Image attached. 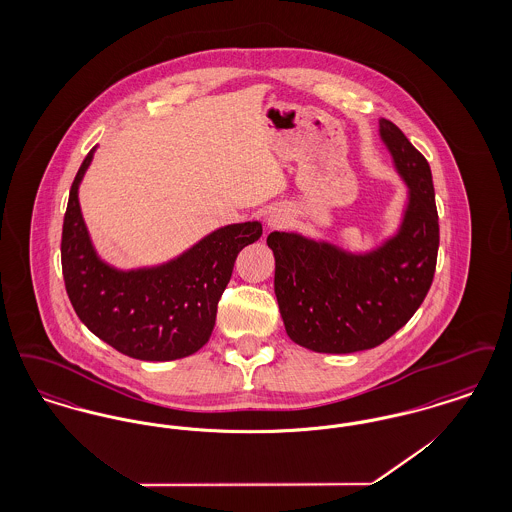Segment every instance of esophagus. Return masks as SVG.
I'll return each mask as SVG.
<instances>
[{
  "mask_svg": "<svg viewBox=\"0 0 512 512\" xmlns=\"http://www.w3.org/2000/svg\"><path fill=\"white\" fill-rule=\"evenodd\" d=\"M288 220H290V215L282 207H274L267 215L268 228H282L288 224Z\"/></svg>",
  "mask_w": 512,
  "mask_h": 512,
  "instance_id": "34e87169",
  "label": "esophagus"
}]
</instances>
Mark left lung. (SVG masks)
Here are the masks:
<instances>
[{
  "instance_id": "left-lung-1",
  "label": "left lung",
  "mask_w": 512,
  "mask_h": 512,
  "mask_svg": "<svg viewBox=\"0 0 512 512\" xmlns=\"http://www.w3.org/2000/svg\"><path fill=\"white\" fill-rule=\"evenodd\" d=\"M378 132L407 186L391 236L351 251L299 232L268 234L286 334L317 353H355L384 343L413 317L434 280L439 226L430 165L393 122L380 119Z\"/></svg>"
}]
</instances>
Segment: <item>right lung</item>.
<instances>
[{"label": "right lung", "instance_id": "1", "mask_svg": "<svg viewBox=\"0 0 512 512\" xmlns=\"http://www.w3.org/2000/svg\"><path fill=\"white\" fill-rule=\"evenodd\" d=\"M96 149L76 172L63 220L61 265L74 311L99 340L132 359L176 361L194 355L211 338L238 253L261 238L263 224L220 226L159 265L115 267L99 255L78 199Z\"/></svg>", "mask_w": 512, "mask_h": 512}]
</instances>
